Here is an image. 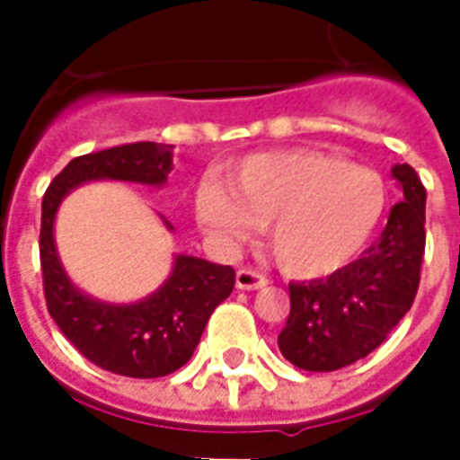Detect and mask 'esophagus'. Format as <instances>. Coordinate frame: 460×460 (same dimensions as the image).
Instances as JSON below:
<instances>
[{
	"instance_id": "obj_1",
	"label": "esophagus",
	"mask_w": 460,
	"mask_h": 460,
	"mask_svg": "<svg viewBox=\"0 0 460 460\" xmlns=\"http://www.w3.org/2000/svg\"><path fill=\"white\" fill-rule=\"evenodd\" d=\"M269 286V279L256 269H239L236 273V288L241 290H259Z\"/></svg>"
}]
</instances>
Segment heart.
Returning a JSON list of instances; mask_svg holds the SVG:
<instances>
[{
  "label": "heart",
  "instance_id": "1",
  "mask_svg": "<svg viewBox=\"0 0 460 460\" xmlns=\"http://www.w3.org/2000/svg\"><path fill=\"white\" fill-rule=\"evenodd\" d=\"M229 181L201 180L197 217L211 236L239 243L269 224V246L283 270L315 279L342 269L382 221L379 172L315 150L263 152L239 162Z\"/></svg>",
  "mask_w": 460,
  "mask_h": 460
}]
</instances>
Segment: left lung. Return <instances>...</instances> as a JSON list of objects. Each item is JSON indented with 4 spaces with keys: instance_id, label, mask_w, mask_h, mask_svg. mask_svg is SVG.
I'll use <instances>...</instances> for the list:
<instances>
[{
    "instance_id": "obj_1",
    "label": "left lung",
    "mask_w": 460,
    "mask_h": 460,
    "mask_svg": "<svg viewBox=\"0 0 460 460\" xmlns=\"http://www.w3.org/2000/svg\"><path fill=\"white\" fill-rule=\"evenodd\" d=\"M404 199L379 241L332 276L290 283V315L279 347L305 372H335L382 345L414 305L426 246V190L411 164H394Z\"/></svg>"
}]
</instances>
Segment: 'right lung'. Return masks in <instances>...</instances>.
<instances>
[{"label": "right lung", "instance_id": "right-lung-1", "mask_svg": "<svg viewBox=\"0 0 460 460\" xmlns=\"http://www.w3.org/2000/svg\"><path fill=\"white\" fill-rule=\"evenodd\" d=\"M172 150L174 145L130 142L81 155L56 174L41 201L39 256L49 315L85 359L113 375L155 379L187 365L214 308L231 296L236 273L231 266L177 256L167 283L150 298L132 305L98 303L75 288L58 263L54 246L56 209L81 181L164 184L172 170Z\"/></svg>", "mask_w": 460, "mask_h": 460}]
</instances>
